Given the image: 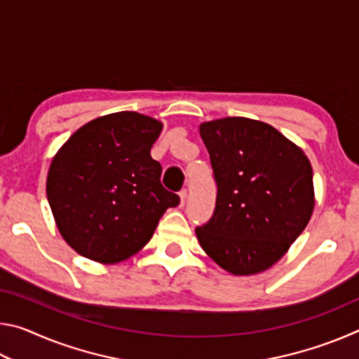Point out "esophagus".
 Listing matches in <instances>:
<instances>
[{
    "label": "esophagus",
    "instance_id": "1",
    "mask_svg": "<svg viewBox=\"0 0 359 359\" xmlns=\"http://www.w3.org/2000/svg\"><path fill=\"white\" fill-rule=\"evenodd\" d=\"M187 190H180V193H179V196H180V208H184L185 205V201H187Z\"/></svg>",
    "mask_w": 359,
    "mask_h": 359
}]
</instances>
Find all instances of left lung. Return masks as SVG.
<instances>
[{
	"label": "left lung",
	"instance_id": "left-lung-1",
	"mask_svg": "<svg viewBox=\"0 0 359 359\" xmlns=\"http://www.w3.org/2000/svg\"><path fill=\"white\" fill-rule=\"evenodd\" d=\"M199 133L217 185L214 214L196 228L199 244L231 274H257L277 263L311 220V163L263 121L226 117L205 121Z\"/></svg>",
	"mask_w": 359,
	"mask_h": 359
}]
</instances>
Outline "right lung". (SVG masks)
<instances>
[{"label":"right lung","instance_id":"1","mask_svg":"<svg viewBox=\"0 0 359 359\" xmlns=\"http://www.w3.org/2000/svg\"><path fill=\"white\" fill-rule=\"evenodd\" d=\"M163 125L137 112L95 118L53 158L47 199L63 239L82 257L118 263L147 244L180 198L161 185L150 149Z\"/></svg>","mask_w":359,"mask_h":359}]
</instances>
